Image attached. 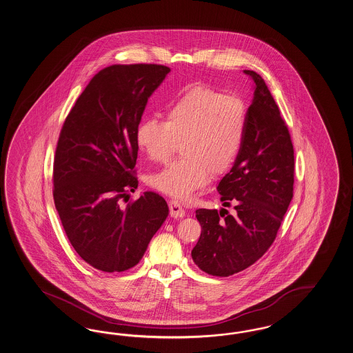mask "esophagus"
I'll use <instances>...</instances> for the list:
<instances>
[{"label": "esophagus", "mask_w": 353, "mask_h": 353, "mask_svg": "<svg viewBox=\"0 0 353 353\" xmlns=\"http://www.w3.org/2000/svg\"><path fill=\"white\" fill-rule=\"evenodd\" d=\"M170 213L173 219H182L185 217L186 212L182 208L181 203L179 201H170Z\"/></svg>", "instance_id": "esophagus-1"}]
</instances>
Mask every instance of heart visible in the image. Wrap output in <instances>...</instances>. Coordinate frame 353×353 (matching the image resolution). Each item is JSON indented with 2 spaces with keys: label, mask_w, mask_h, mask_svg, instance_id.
Instances as JSON below:
<instances>
[{
  "label": "heart",
  "mask_w": 353,
  "mask_h": 353,
  "mask_svg": "<svg viewBox=\"0 0 353 353\" xmlns=\"http://www.w3.org/2000/svg\"><path fill=\"white\" fill-rule=\"evenodd\" d=\"M245 136V110L236 97L204 87L191 88L165 115L141 121L137 148L152 162L167 161L181 143L182 158L149 176L157 190L186 201L236 162Z\"/></svg>",
  "instance_id": "1"
}]
</instances>
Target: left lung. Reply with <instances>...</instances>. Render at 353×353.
Masks as SVG:
<instances>
[{
  "label": "left lung",
  "mask_w": 353,
  "mask_h": 353,
  "mask_svg": "<svg viewBox=\"0 0 353 353\" xmlns=\"http://www.w3.org/2000/svg\"><path fill=\"white\" fill-rule=\"evenodd\" d=\"M253 81L245 117V136L236 162L219 182L223 207L196 210L201 238L191 257L201 271L230 276L252 266L276 238L293 198L294 150L285 122L263 78Z\"/></svg>",
  "instance_id": "1"
}]
</instances>
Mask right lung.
Listing matches in <instances>:
<instances>
[{"mask_svg":"<svg viewBox=\"0 0 353 353\" xmlns=\"http://www.w3.org/2000/svg\"><path fill=\"white\" fill-rule=\"evenodd\" d=\"M171 69L112 65L99 72L68 114L54 162V201L68 239L90 266L122 272L136 266L168 216L167 201L134 192L139 148L134 132L148 99Z\"/></svg>","mask_w":353,"mask_h":353,"instance_id":"1","label":"right lung"}]
</instances>
